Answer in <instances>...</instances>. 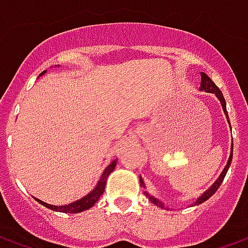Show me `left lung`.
I'll use <instances>...</instances> for the list:
<instances>
[{
  "label": "left lung",
  "instance_id": "8db88e82",
  "mask_svg": "<svg viewBox=\"0 0 248 248\" xmlns=\"http://www.w3.org/2000/svg\"><path fill=\"white\" fill-rule=\"evenodd\" d=\"M201 77H202V78H201V90H204V92H207V93H214V94L218 97V99L220 101V105H222V108H223L224 114H226V117H227V121L230 122L229 115H227V110H226V101H224V97H223V94H222V92H220V90H219V87L217 86L211 79H210V77L206 76L204 73H201ZM232 150H234V143H232V146H231V154H230L227 165H226V167L223 169V171H222V174H220V177L217 179V182L214 183L213 186L210 187L208 190H206L201 197L198 198L197 201H195V203H194V206H195V204H201V203H203L204 201H207L208 198L211 197V195H214L215 191L219 188V186L222 185L224 177H226V174H227V170H229L230 165H231V161H232ZM140 186L145 187V183H143V181H142V178H140ZM145 194H146V197H149V199H150L151 202L154 203V204L159 206V207H165L161 201H158V199H155L154 197H151L149 192H145Z\"/></svg>",
  "mask_w": 248,
  "mask_h": 248
}]
</instances>
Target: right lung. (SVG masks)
<instances>
[{
  "label": "right lung",
  "mask_w": 248,
  "mask_h": 248,
  "mask_svg": "<svg viewBox=\"0 0 248 248\" xmlns=\"http://www.w3.org/2000/svg\"><path fill=\"white\" fill-rule=\"evenodd\" d=\"M45 73L46 71H42L40 76L45 74ZM115 165H117V161L111 162V163L105 169L102 177H101V179H99V182L97 183L95 188H94L92 192H89L86 197L81 198L79 201H76V202L70 203V204H65V206H53V204H49V203L42 202V201L37 199V198H34V199L38 203H41L42 206L50 208V210H54V211H61V213H70V214L82 213V211H85V210H87V208L93 207V206L98 202L99 197H101V195L103 194V191H105V186H106V181H108V174L115 169Z\"/></svg>",
  "instance_id": "obj_1"
}]
</instances>
